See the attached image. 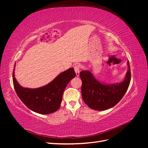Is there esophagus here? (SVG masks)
Instances as JSON below:
<instances>
[{"mask_svg":"<svg viewBox=\"0 0 148 148\" xmlns=\"http://www.w3.org/2000/svg\"><path fill=\"white\" fill-rule=\"evenodd\" d=\"M80 65H76L74 66V70L76 73V75H77V77H79V72H80Z\"/></svg>","mask_w":148,"mask_h":148,"instance_id":"1","label":"esophagus"}]
</instances>
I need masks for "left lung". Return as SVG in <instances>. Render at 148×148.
Here are the masks:
<instances>
[{
	"label": "left lung",
	"instance_id": "1",
	"mask_svg": "<svg viewBox=\"0 0 148 148\" xmlns=\"http://www.w3.org/2000/svg\"><path fill=\"white\" fill-rule=\"evenodd\" d=\"M128 70L122 82L106 84L99 82L89 71H82L79 77L82 81V95L84 102L96 110H104L115 106L127 92L131 80L129 61Z\"/></svg>",
	"mask_w": 148,
	"mask_h": 148
}]
</instances>
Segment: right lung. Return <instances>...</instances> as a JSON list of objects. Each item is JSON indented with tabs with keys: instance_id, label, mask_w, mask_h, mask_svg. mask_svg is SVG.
Segmentation results:
<instances>
[{
	"instance_id": "obj_1",
	"label": "right lung",
	"mask_w": 148,
	"mask_h": 148,
	"mask_svg": "<svg viewBox=\"0 0 148 148\" xmlns=\"http://www.w3.org/2000/svg\"><path fill=\"white\" fill-rule=\"evenodd\" d=\"M13 70V83L15 92L28 109L41 114H49L59 109L62 95L70 80L76 74L73 68L60 73L51 83L42 87L30 89L21 87L15 78Z\"/></svg>"
}]
</instances>
